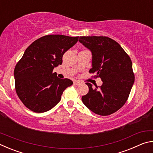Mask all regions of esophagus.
Segmentation results:
<instances>
[{"label": "esophagus", "mask_w": 153, "mask_h": 153, "mask_svg": "<svg viewBox=\"0 0 153 153\" xmlns=\"http://www.w3.org/2000/svg\"><path fill=\"white\" fill-rule=\"evenodd\" d=\"M74 84L75 85V86H79V85H80L81 84V83H80V82H79V81H74Z\"/></svg>", "instance_id": "esophagus-1"}]
</instances>
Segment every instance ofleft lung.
<instances>
[{"instance_id": "1", "label": "left lung", "mask_w": 153, "mask_h": 153, "mask_svg": "<svg viewBox=\"0 0 153 153\" xmlns=\"http://www.w3.org/2000/svg\"><path fill=\"white\" fill-rule=\"evenodd\" d=\"M79 42L92 52L90 74L100 77L98 88L87 82L89 91L82 102L92 112L106 116L117 111L126 102L134 83L131 59L122 47L106 36H80ZM99 87V86H98Z\"/></svg>"}]
</instances>
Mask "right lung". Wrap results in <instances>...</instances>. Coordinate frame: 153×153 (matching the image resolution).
I'll list each match as a JSON object with an SVG mask.
<instances>
[{
	"label": "right lung",
	"instance_id": "right-lung-1",
	"mask_svg": "<svg viewBox=\"0 0 153 153\" xmlns=\"http://www.w3.org/2000/svg\"><path fill=\"white\" fill-rule=\"evenodd\" d=\"M78 36L46 35L25 51L14 70L15 90L21 101L36 113L48 111L57 105L71 79H59L53 69L61 65L64 53L78 40Z\"/></svg>",
	"mask_w": 153,
	"mask_h": 153
}]
</instances>
